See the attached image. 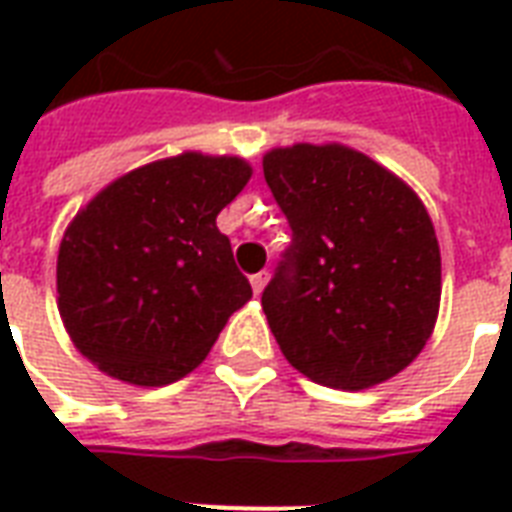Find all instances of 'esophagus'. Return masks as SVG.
I'll return each instance as SVG.
<instances>
[{"label": "esophagus", "mask_w": 512, "mask_h": 512, "mask_svg": "<svg viewBox=\"0 0 512 512\" xmlns=\"http://www.w3.org/2000/svg\"><path fill=\"white\" fill-rule=\"evenodd\" d=\"M249 284H252V289H255V295H260V292L265 289V284H268V271L255 273V276L249 279Z\"/></svg>", "instance_id": "34e87169"}]
</instances>
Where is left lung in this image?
Masks as SVG:
<instances>
[{"label":"left lung","mask_w":512,"mask_h":512,"mask_svg":"<svg viewBox=\"0 0 512 512\" xmlns=\"http://www.w3.org/2000/svg\"><path fill=\"white\" fill-rule=\"evenodd\" d=\"M265 183L292 228L263 311L281 353L319 385L364 390L425 348L441 252L417 193L345 146L276 148Z\"/></svg>","instance_id":"obj_1"}]
</instances>
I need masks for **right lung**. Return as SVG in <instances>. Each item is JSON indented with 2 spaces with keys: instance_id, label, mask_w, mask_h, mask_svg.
<instances>
[{
  "instance_id": "add662e5",
  "label": "right lung",
  "mask_w": 512,
  "mask_h": 512,
  "mask_svg": "<svg viewBox=\"0 0 512 512\" xmlns=\"http://www.w3.org/2000/svg\"><path fill=\"white\" fill-rule=\"evenodd\" d=\"M249 177L236 156H172L114 180L74 217L58 252V308L82 356L151 388L204 361L252 297L215 225Z\"/></svg>"
}]
</instances>
